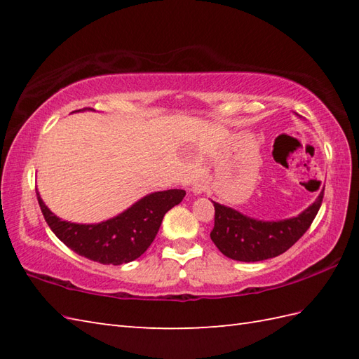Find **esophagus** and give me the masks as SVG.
<instances>
[{
    "mask_svg": "<svg viewBox=\"0 0 359 359\" xmlns=\"http://www.w3.org/2000/svg\"><path fill=\"white\" fill-rule=\"evenodd\" d=\"M205 189H207V184H205V182H197V184L193 187V193L194 194H202Z\"/></svg>",
    "mask_w": 359,
    "mask_h": 359,
    "instance_id": "34e87169",
    "label": "esophagus"
}]
</instances>
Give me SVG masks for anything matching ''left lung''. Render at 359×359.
<instances>
[{
  "instance_id": "8db88e82",
  "label": "left lung",
  "mask_w": 359,
  "mask_h": 359,
  "mask_svg": "<svg viewBox=\"0 0 359 359\" xmlns=\"http://www.w3.org/2000/svg\"><path fill=\"white\" fill-rule=\"evenodd\" d=\"M324 189L299 216L285 220H264L243 216L225 205L215 203V228L211 241L226 257L241 262H259L276 257L302 238L321 208Z\"/></svg>"
}]
</instances>
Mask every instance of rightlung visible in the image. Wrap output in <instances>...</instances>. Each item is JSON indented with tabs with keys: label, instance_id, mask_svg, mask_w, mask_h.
<instances>
[{
	"label": "right lung",
	"instance_id": "obj_1",
	"mask_svg": "<svg viewBox=\"0 0 359 359\" xmlns=\"http://www.w3.org/2000/svg\"><path fill=\"white\" fill-rule=\"evenodd\" d=\"M185 194L184 189L152 193L121 215L93 225L66 222L46 207L38 193L36 197L46 222L66 247L94 262L121 265L140 257L148 250L163 216L179 205Z\"/></svg>",
	"mask_w": 359,
	"mask_h": 359
}]
</instances>
